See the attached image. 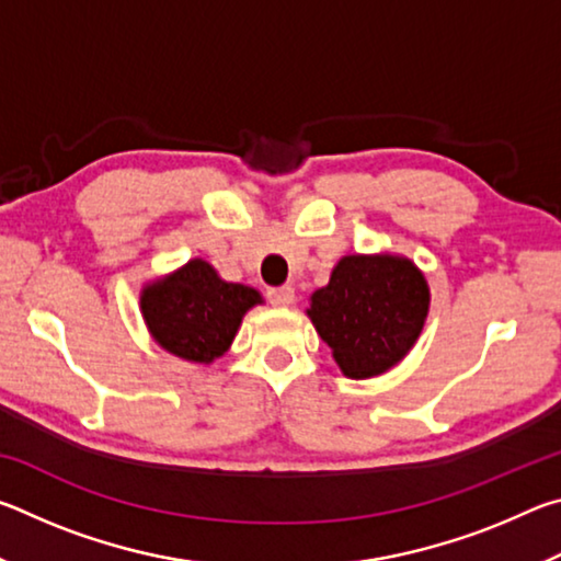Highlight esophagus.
I'll use <instances>...</instances> for the list:
<instances>
[{
  "mask_svg": "<svg viewBox=\"0 0 561 561\" xmlns=\"http://www.w3.org/2000/svg\"><path fill=\"white\" fill-rule=\"evenodd\" d=\"M267 299L272 307H289V304H294V289L291 287H272V289H267Z\"/></svg>",
  "mask_w": 561,
  "mask_h": 561,
  "instance_id": "34e87169",
  "label": "esophagus"
}]
</instances>
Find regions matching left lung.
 <instances>
[{
    "instance_id": "1",
    "label": "left lung",
    "mask_w": 561,
    "mask_h": 561,
    "mask_svg": "<svg viewBox=\"0 0 561 561\" xmlns=\"http://www.w3.org/2000/svg\"><path fill=\"white\" fill-rule=\"evenodd\" d=\"M431 289L411 260L346 254L327 287L311 294L307 314L341 374L371 378L393 368L421 336Z\"/></svg>"
}]
</instances>
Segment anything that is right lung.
Listing matches in <instances>:
<instances>
[{"instance_id": "1", "label": "right lung", "mask_w": 561, "mask_h": 561, "mask_svg": "<svg viewBox=\"0 0 561 561\" xmlns=\"http://www.w3.org/2000/svg\"><path fill=\"white\" fill-rule=\"evenodd\" d=\"M254 304H262L257 289L220 279L205 260H190L140 291L150 336L168 354L195 364H213L230 348L242 317Z\"/></svg>"}]
</instances>
